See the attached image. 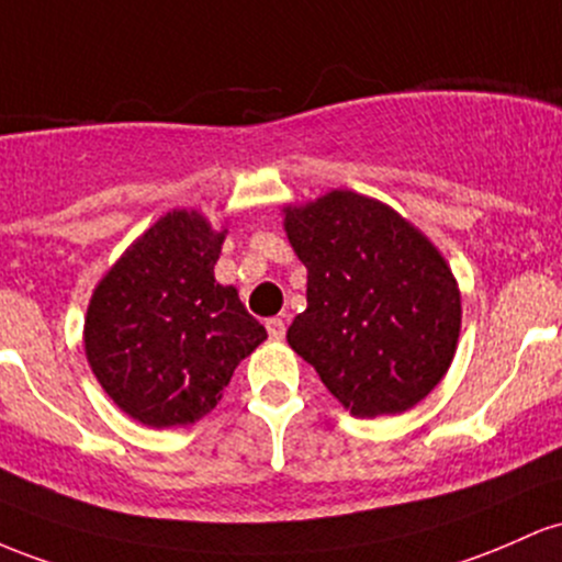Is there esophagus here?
<instances>
[{
  "instance_id": "obj_1",
  "label": "esophagus",
  "mask_w": 562,
  "mask_h": 562,
  "mask_svg": "<svg viewBox=\"0 0 562 562\" xmlns=\"http://www.w3.org/2000/svg\"><path fill=\"white\" fill-rule=\"evenodd\" d=\"M268 334H270V339H283L286 337V321L283 318H268Z\"/></svg>"
}]
</instances>
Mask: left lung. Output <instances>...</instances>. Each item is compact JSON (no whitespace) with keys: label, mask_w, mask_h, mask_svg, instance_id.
<instances>
[{"label":"left lung","mask_w":562,"mask_h":562,"mask_svg":"<svg viewBox=\"0 0 562 562\" xmlns=\"http://www.w3.org/2000/svg\"><path fill=\"white\" fill-rule=\"evenodd\" d=\"M307 307L286 339L356 417L401 414L443 380L462 302L451 268L398 212L352 191L289 206Z\"/></svg>","instance_id":"obj_1"}]
</instances>
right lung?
I'll use <instances>...</instances> for the list:
<instances>
[{
    "label": "right lung",
    "mask_w": 562,
    "mask_h": 562,
    "mask_svg": "<svg viewBox=\"0 0 562 562\" xmlns=\"http://www.w3.org/2000/svg\"><path fill=\"white\" fill-rule=\"evenodd\" d=\"M223 238L196 212H169L94 289L87 361L113 403L143 425L206 417L233 369L268 337L236 289L214 281Z\"/></svg>",
    "instance_id": "1"
}]
</instances>
